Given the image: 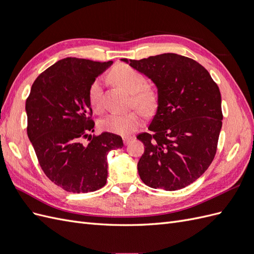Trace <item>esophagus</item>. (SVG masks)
<instances>
[{
    "mask_svg": "<svg viewBox=\"0 0 254 254\" xmlns=\"http://www.w3.org/2000/svg\"><path fill=\"white\" fill-rule=\"evenodd\" d=\"M131 140H132L131 136H124V137H123V142H124L125 145H128L130 142H131Z\"/></svg>",
    "mask_w": 254,
    "mask_h": 254,
    "instance_id": "34e87169",
    "label": "esophagus"
}]
</instances>
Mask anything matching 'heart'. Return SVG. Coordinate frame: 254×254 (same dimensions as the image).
Instances as JSON below:
<instances>
[{"label": "heart", "instance_id": "1", "mask_svg": "<svg viewBox=\"0 0 254 254\" xmlns=\"http://www.w3.org/2000/svg\"><path fill=\"white\" fill-rule=\"evenodd\" d=\"M111 78L120 87L125 89L130 94H133V103L143 110H148L155 103L152 92L145 88L146 79L144 76L129 65H118L111 72ZM103 97V80L96 78L90 84L89 102L94 111H101ZM142 115L137 111L126 113H110L105 117L99 127L106 132L118 135H128L140 127Z\"/></svg>", "mask_w": 254, "mask_h": 254}]
</instances>
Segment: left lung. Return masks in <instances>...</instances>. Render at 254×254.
Wrapping results in <instances>:
<instances>
[{"mask_svg":"<svg viewBox=\"0 0 254 254\" xmlns=\"http://www.w3.org/2000/svg\"><path fill=\"white\" fill-rule=\"evenodd\" d=\"M121 61L148 77L158 92L150 132L136 136L145 146L137 163L140 178L149 188L165 190L190 186L216 153L222 126L217 84L201 64L178 54Z\"/></svg>","mask_w":254,"mask_h":254,"instance_id":"obj_1","label":"left lung"}]
</instances>
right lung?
I'll list each match as a JSON object with an SVG mask.
<instances>
[{
    "label": "right lung",
    "mask_w": 254,
    "mask_h": 254,
    "mask_svg": "<svg viewBox=\"0 0 254 254\" xmlns=\"http://www.w3.org/2000/svg\"><path fill=\"white\" fill-rule=\"evenodd\" d=\"M113 63L67 57L34 81L25 110L27 135L48 178L71 193H88L107 182L109 151L122 148V137L110 132L82 139L94 131L89 102L90 84Z\"/></svg>",
    "instance_id": "right-lung-1"
}]
</instances>
